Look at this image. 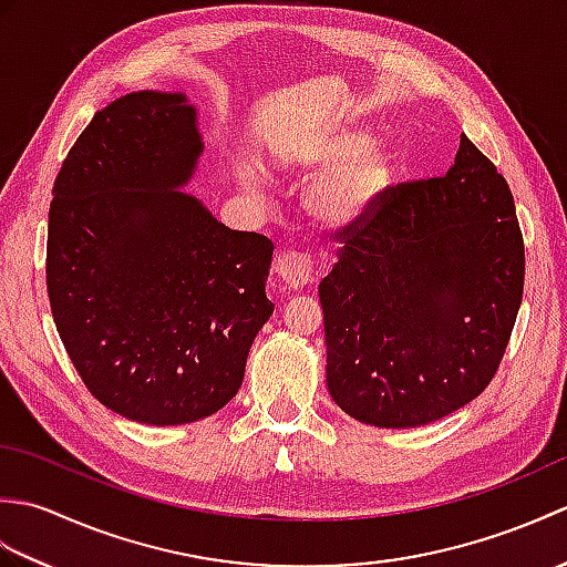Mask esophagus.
I'll list each match as a JSON object with an SVG mask.
<instances>
[{"instance_id":"obj_1","label":"esophagus","mask_w":567,"mask_h":567,"mask_svg":"<svg viewBox=\"0 0 567 567\" xmlns=\"http://www.w3.org/2000/svg\"><path fill=\"white\" fill-rule=\"evenodd\" d=\"M275 275L287 290H302V287H309L311 280H315V258L299 250L285 252L275 262Z\"/></svg>"}]
</instances>
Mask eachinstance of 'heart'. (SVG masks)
I'll list each match as a JSON object with an SVG mask.
<instances>
[{
	"mask_svg": "<svg viewBox=\"0 0 567 567\" xmlns=\"http://www.w3.org/2000/svg\"><path fill=\"white\" fill-rule=\"evenodd\" d=\"M315 163L333 165L307 192V207L319 221L348 226L363 216L390 179V158L358 131H341L321 143Z\"/></svg>",
	"mask_w": 567,
	"mask_h": 567,
	"instance_id": "1",
	"label": "heart"
}]
</instances>
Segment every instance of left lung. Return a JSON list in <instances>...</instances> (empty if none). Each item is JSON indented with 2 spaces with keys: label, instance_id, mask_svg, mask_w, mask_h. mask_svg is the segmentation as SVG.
I'll return each instance as SVG.
<instances>
[{
  "label": "left lung",
  "instance_id": "1",
  "mask_svg": "<svg viewBox=\"0 0 567 567\" xmlns=\"http://www.w3.org/2000/svg\"><path fill=\"white\" fill-rule=\"evenodd\" d=\"M319 285L327 382L348 416L424 426L473 402L524 295V238L495 163L461 136L443 177L380 192Z\"/></svg>",
  "mask_w": 567,
  "mask_h": 567
}]
</instances>
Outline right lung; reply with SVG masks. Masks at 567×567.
Segmentation results:
<instances>
[{
  "instance_id": "right-lung-1",
  "label": "right lung",
  "mask_w": 567,
  "mask_h": 567,
  "mask_svg": "<svg viewBox=\"0 0 567 567\" xmlns=\"http://www.w3.org/2000/svg\"><path fill=\"white\" fill-rule=\"evenodd\" d=\"M183 92H131L94 114L55 177L45 282L94 400L151 426L219 412L272 315V240L231 231L179 187L202 155Z\"/></svg>"
}]
</instances>
